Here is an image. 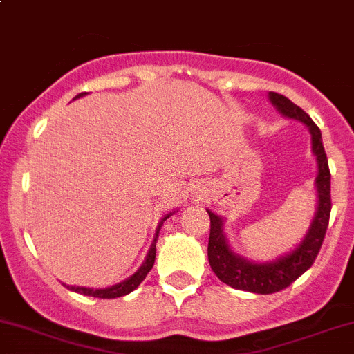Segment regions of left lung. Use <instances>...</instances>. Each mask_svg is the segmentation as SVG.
<instances>
[{
    "label": "left lung",
    "instance_id": "8db88e82",
    "mask_svg": "<svg viewBox=\"0 0 354 354\" xmlns=\"http://www.w3.org/2000/svg\"><path fill=\"white\" fill-rule=\"evenodd\" d=\"M268 100L283 118L303 122L310 131L311 152L317 157L318 167L317 178H315L317 209H315V216L303 240L292 250L272 261H252L235 252V249L230 245L228 239H226L225 218L207 209L209 219H211L207 257L212 272L226 286L254 294L279 292V290L289 287L294 280L299 279L310 268L325 239L332 209L330 171H328V160L324 142H322L320 129L303 109L297 107L283 95L270 91Z\"/></svg>",
    "mask_w": 354,
    "mask_h": 354
}]
</instances>
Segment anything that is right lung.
I'll use <instances>...</instances> for the list:
<instances>
[{"label": "right lung", "instance_id": "1", "mask_svg": "<svg viewBox=\"0 0 354 354\" xmlns=\"http://www.w3.org/2000/svg\"><path fill=\"white\" fill-rule=\"evenodd\" d=\"M84 95H86V93H79L77 97H75V98H81V97H84ZM173 214H174V211H173V212H169V214H166V216H164L162 219H160L159 226H157L156 236H153V242H152V245H150L149 254H147L145 261H143L142 266H140V268L136 270V272L133 273L131 277H128V279L122 280V282L115 283V286L105 287V289H91V287L65 286V283H64V286L67 287L68 290H72V292L82 294V296L100 297V299H114V297H122V296H126V294L133 292V290H135L136 287H138L140 283L143 282V280H145L147 273H149L150 270H152L153 261H156V243H157V239H159V230H160V226H162V223L166 221V219L169 218V216H173Z\"/></svg>", "mask_w": 354, "mask_h": 354}]
</instances>
